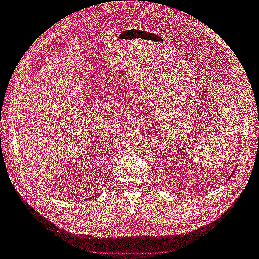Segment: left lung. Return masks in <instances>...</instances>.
I'll return each instance as SVG.
<instances>
[{"label":"left lung","instance_id":"8db88e82","mask_svg":"<svg viewBox=\"0 0 259 259\" xmlns=\"http://www.w3.org/2000/svg\"><path fill=\"white\" fill-rule=\"evenodd\" d=\"M228 178H230V177H228Z\"/></svg>","mask_w":259,"mask_h":259}]
</instances>
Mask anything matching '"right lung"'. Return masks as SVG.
<instances>
[{
  "instance_id": "1",
  "label": "right lung",
  "mask_w": 259,
  "mask_h": 259,
  "mask_svg": "<svg viewBox=\"0 0 259 259\" xmlns=\"http://www.w3.org/2000/svg\"><path fill=\"white\" fill-rule=\"evenodd\" d=\"M92 198H93V197H92Z\"/></svg>"
}]
</instances>
